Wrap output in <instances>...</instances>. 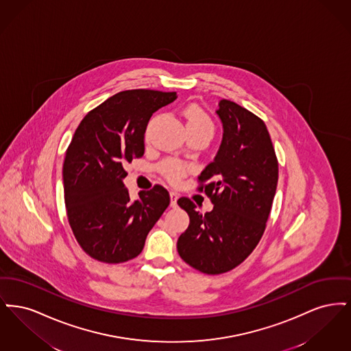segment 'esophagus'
Instances as JSON below:
<instances>
[{
    "label": "esophagus",
    "instance_id": "obj_1",
    "mask_svg": "<svg viewBox=\"0 0 351 351\" xmlns=\"http://www.w3.org/2000/svg\"><path fill=\"white\" fill-rule=\"evenodd\" d=\"M169 199H171V206L172 208H176L178 206V199H179V196H178V193L176 192H171L169 193Z\"/></svg>",
    "mask_w": 351,
    "mask_h": 351
}]
</instances>
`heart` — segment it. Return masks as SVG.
Here are the masks:
<instances>
[{
  "instance_id": "obj_1",
  "label": "heart",
  "mask_w": 351,
  "mask_h": 351,
  "mask_svg": "<svg viewBox=\"0 0 351 351\" xmlns=\"http://www.w3.org/2000/svg\"><path fill=\"white\" fill-rule=\"evenodd\" d=\"M188 132L206 134L209 138L215 134V123L209 114L197 105H191L184 110ZM160 172L172 183H179L188 172V166L178 159H166L159 166Z\"/></svg>"
}]
</instances>
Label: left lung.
<instances>
[{"label": "left lung", "mask_w": 351, "mask_h": 351, "mask_svg": "<svg viewBox=\"0 0 351 351\" xmlns=\"http://www.w3.org/2000/svg\"><path fill=\"white\" fill-rule=\"evenodd\" d=\"M218 106L222 142L215 160L201 172L197 188L215 206L201 213L188 197L178 200L189 216L178 252L185 263L208 275L233 269L256 247L279 176L265 122L233 101L221 100Z\"/></svg>", "instance_id": "8db88e82"}]
</instances>
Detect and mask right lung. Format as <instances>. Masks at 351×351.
I'll use <instances>...</instances> for the list:
<instances>
[{"label": "right lung", "mask_w": 351, "mask_h": 351, "mask_svg": "<svg viewBox=\"0 0 351 351\" xmlns=\"http://www.w3.org/2000/svg\"><path fill=\"white\" fill-rule=\"evenodd\" d=\"M176 92L123 90L90 110L73 134L63 165L68 222L79 245L104 263L141 254L147 234L169 205L156 184L130 199L123 165L145 154L152 113L176 100Z\"/></svg>", "instance_id": "add662e5"}]
</instances>
